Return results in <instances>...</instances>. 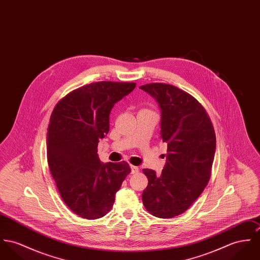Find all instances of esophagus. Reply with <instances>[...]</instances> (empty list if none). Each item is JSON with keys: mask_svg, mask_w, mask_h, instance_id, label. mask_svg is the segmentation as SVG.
Returning <instances> with one entry per match:
<instances>
[{"mask_svg": "<svg viewBox=\"0 0 260 260\" xmlns=\"http://www.w3.org/2000/svg\"><path fill=\"white\" fill-rule=\"evenodd\" d=\"M131 170H132V173L135 174V173H138L140 168L138 166H134V165H131Z\"/></svg>", "mask_w": 260, "mask_h": 260, "instance_id": "1", "label": "esophagus"}]
</instances>
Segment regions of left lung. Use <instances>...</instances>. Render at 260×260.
Here are the masks:
<instances>
[{
    "instance_id": "left-lung-1",
    "label": "left lung",
    "mask_w": 260,
    "mask_h": 260,
    "mask_svg": "<svg viewBox=\"0 0 260 260\" xmlns=\"http://www.w3.org/2000/svg\"><path fill=\"white\" fill-rule=\"evenodd\" d=\"M140 88L159 106L160 138L167 143L161 174L143 169L148 185L142 192V202L151 215L170 219L184 213L207 186L216 152V135L206 110L190 94L163 83Z\"/></svg>"
}]
</instances>
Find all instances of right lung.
I'll return each instance as SVG.
<instances>
[{
    "instance_id": "1",
    "label": "right lung",
    "mask_w": 260,
    "mask_h": 260,
    "mask_svg": "<svg viewBox=\"0 0 260 260\" xmlns=\"http://www.w3.org/2000/svg\"><path fill=\"white\" fill-rule=\"evenodd\" d=\"M136 83L96 82L66 95L55 106L47 128V162L60 196L81 218L95 220L113 207L131 172L127 162L103 163L98 143L110 129V114Z\"/></svg>"
}]
</instances>
